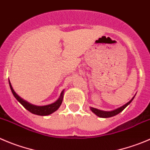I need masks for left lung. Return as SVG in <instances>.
Returning a JSON list of instances; mask_svg holds the SVG:
<instances>
[{
  "instance_id": "1",
  "label": "left lung",
  "mask_w": 150,
  "mask_h": 150,
  "mask_svg": "<svg viewBox=\"0 0 150 150\" xmlns=\"http://www.w3.org/2000/svg\"><path fill=\"white\" fill-rule=\"evenodd\" d=\"M134 97H135V96H134ZM134 97L132 98L129 102H128L127 103L125 104V105H123V106H122L121 108H117V109L114 110H112V111L100 110H98L96 109V108H91V110L93 113H95L96 115H98L99 117H101V118H110V117L114 116V115H117V114H119V112H122V111L123 110L125 109L128 105H129V104L131 103V102H132V99H134Z\"/></svg>"
}]
</instances>
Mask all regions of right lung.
Returning a JSON list of instances; mask_svg holds the SVG:
<instances>
[{
    "label": "right lung",
    "mask_w": 150,
    "mask_h": 150,
    "mask_svg": "<svg viewBox=\"0 0 150 150\" xmlns=\"http://www.w3.org/2000/svg\"><path fill=\"white\" fill-rule=\"evenodd\" d=\"M8 83H9L10 89L12 91V93H13L14 96L16 98L17 100L29 112H31V113L36 114L38 115H48L50 114L53 113L54 112H55L56 110H57L59 109V108L60 107L61 104L62 102V99H63V95H64V90L62 91L60 94V96H59V99L56 101L54 103L51 104V105H45V106H36V105H31V104L28 103L26 101L23 100L22 98H21L15 92V91L12 88V85L10 83V81L8 79Z\"/></svg>",
    "instance_id": "add662e5"
}]
</instances>
